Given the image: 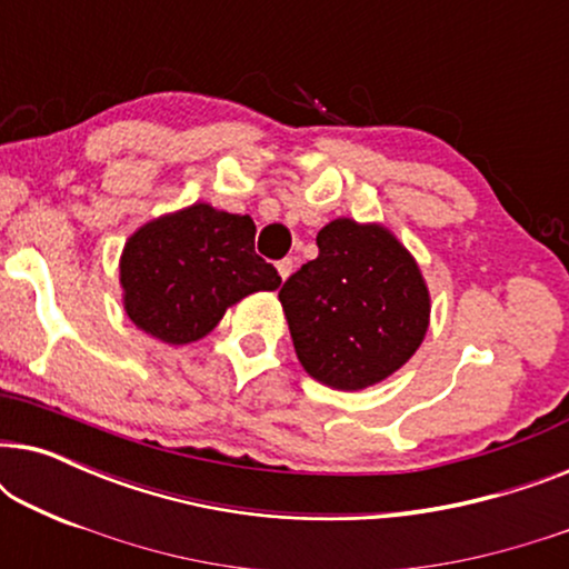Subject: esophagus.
<instances>
[{"instance_id":"obj_1","label":"esophagus","mask_w":569,"mask_h":569,"mask_svg":"<svg viewBox=\"0 0 569 569\" xmlns=\"http://www.w3.org/2000/svg\"><path fill=\"white\" fill-rule=\"evenodd\" d=\"M292 269H295V261L292 259H282V261H277V271H279V277L282 279H287L292 274Z\"/></svg>"}]
</instances>
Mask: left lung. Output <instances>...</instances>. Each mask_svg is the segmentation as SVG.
<instances>
[{
    "label": "left lung",
    "instance_id": "8db88e82",
    "mask_svg": "<svg viewBox=\"0 0 569 569\" xmlns=\"http://www.w3.org/2000/svg\"><path fill=\"white\" fill-rule=\"evenodd\" d=\"M316 243V259L279 290L295 352L323 386L362 391L422 345L430 292L417 261L383 224L339 217Z\"/></svg>",
    "mask_w": 569,
    "mask_h": 569
}]
</instances>
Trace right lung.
<instances>
[{"label":"right lung","instance_id":"obj_1","mask_svg":"<svg viewBox=\"0 0 569 569\" xmlns=\"http://www.w3.org/2000/svg\"><path fill=\"white\" fill-rule=\"evenodd\" d=\"M256 224L199 201L147 222L121 253L123 308L150 337L191 345L246 295L277 290L282 277L253 251Z\"/></svg>","mask_w":569,"mask_h":569}]
</instances>
